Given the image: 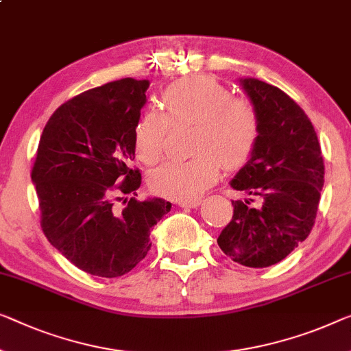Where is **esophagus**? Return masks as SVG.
Instances as JSON below:
<instances>
[{"mask_svg": "<svg viewBox=\"0 0 351 351\" xmlns=\"http://www.w3.org/2000/svg\"><path fill=\"white\" fill-rule=\"evenodd\" d=\"M200 203H202V200L195 198V200H181V202H178V205H180L181 208H197Z\"/></svg>", "mask_w": 351, "mask_h": 351, "instance_id": "obj_1", "label": "esophagus"}]
</instances>
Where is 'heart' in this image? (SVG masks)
<instances>
[{"instance_id":"b5f03b06","label":"heart","mask_w":351,"mask_h":351,"mask_svg":"<svg viewBox=\"0 0 351 351\" xmlns=\"http://www.w3.org/2000/svg\"><path fill=\"white\" fill-rule=\"evenodd\" d=\"M162 114L146 112L134 128V145L145 164L164 156L169 124H193L189 160H173L154 170L151 187L159 195L195 200L217 180L221 165L241 169L252 158L261 134L258 108L234 97L216 77L200 74L171 83L160 94Z\"/></svg>"}]
</instances>
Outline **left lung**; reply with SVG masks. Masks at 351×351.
Here are the masks:
<instances>
[{"instance_id":"left-lung-1","label":"left lung","mask_w":351,"mask_h":351,"mask_svg":"<svg viewBox=\"0 0 351 351\" xmlns=\"http://www.w3.org/2000/svg\"><path fill=\"white\" fill-rule=\"evenodd\" d=\"M258 108L261 134L252 158L230 186L244 192L217 244L233 261L266 268L284 260L315 223L325 164L317 132L298 104L277 86L241 78Z\"/></svg>"}]
</instances>
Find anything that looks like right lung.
I'll list each match as a JSON object with an SVG mask.
<instances>
[{
  "mask_svg": "<svg viewBox=\"0 0 351 351\" xmlns=\"http://www.w3.org/2000/svg\"><path fill=\"white\" fill-rule=\"evenodd\" d=\"M148 86L121 78L78 94L55 110L40 135L31 180L42 232L88 274L112 279L134 269L151 249V228L171 208L162 198L118 203L142 184L130 162Z\"/></svg>",
  "mask_w": 351,
  "mask_h": 351,
  "instance_id": "add662e5",
  "label": "right lung"
}]
</instances>
